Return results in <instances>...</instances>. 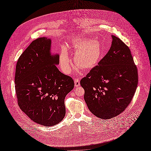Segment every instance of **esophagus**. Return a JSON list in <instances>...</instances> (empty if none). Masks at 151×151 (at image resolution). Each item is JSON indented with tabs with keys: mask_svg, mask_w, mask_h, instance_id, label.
<instances>
[{
	"mask_svg": "<svg viewBox=\"0 0 151 151\" xmlns=\"http://www.w3.org/2000/svg\"><path fill=\"white\" fill-rule=\"evenodd\" d=\"M74 84L76 87H79L80 86V80L79 79H74Z\"/></svg>",
	"mask_w": 151,
	"mask_h": 151,
	"instance_id": "esophagus-1",
	"label": "esophagus"
}]
</instances>
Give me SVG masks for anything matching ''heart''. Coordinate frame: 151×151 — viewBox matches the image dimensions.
<instances>
[{"label": "heart", "instance_id": "1", "mask_svg": "<svg viewBox=\"0 0 151 151\" xmlns=\"http://www.w3.org/2000/svg\"><path fill=\"white\" fill-rule=\"evenodd\" d=\"M72 47L76 51L74 57L75 64L84 70L94 67L102 56L101 45L97 40L79 38L72 42ZM59 63L63 73L69 74L72 71V63L65 48L59 56Z\"/></svg>", "mask_w": 151, "mask_h": 151}]
</instances>
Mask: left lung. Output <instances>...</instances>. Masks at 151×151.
Returning a JSON list of instances; mask_svg holds the SVG:
<instances>
[{
	"label": "left lung",
	"mask_w": 151,
	"mask_h": 151,
	"mask_svg": "<svg viewBox=\"0 0 151 151\" xmlns=\"http://www.w3.org/2000/svg\"><path fill=\"white\" fill-rule=\"evenodd\" d=\"M110 49L80 84L89 111L104 120L122 113L130 103L138 84V71L130 50L112 35Z\"/></svg>",
	"instance_id": "obj_1"
}]
</instances>
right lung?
I'll use <instances>...</instances> for the list:
<instances>
[{
    "instance_id": "right-lung-1",
    "label": "right lung",
    "mask_w": 151,
    "mask_h": 151,
    "mask_svg": "<svg viewBox=\"0 0 151 151\" xmlns=\"http://www.w3.org/2000/svg\"><path fill=\"white\" fill-rule=\"evenodd\" d=\"M51 40L32 42L18 59L15 89L20 109L31 120L43 126L60 122L65 115L64 99L74 87L72 77L59 71L58 54L50 53Z\"/></svg>"
}]
</instances>
